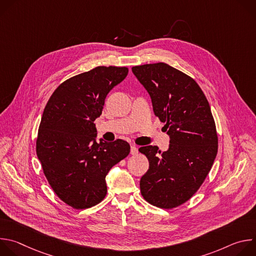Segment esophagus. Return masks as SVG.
<instances>
[{
  "instance_id": "obj_1",
  "label": "esophagus",
  "mask_w": 256,
  "mask_h": 256,
  "mask_svg": "<svg viewBox=\"0 0 256 256\" xmlns=\"http://www.w3.org/2000/svg\"><path fill=\"white\" fill-rule=\"evenodd\" d=\"M130 154L132 155H136L138 154V148H136V144L130 146Z\"/></svg>"
}]
</instances>
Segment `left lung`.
Segmentation results:
<instances>
[{"instance_id": "left-lung-1", "label": "left lung", "mask_w": 256, "mask_h": 256, "mask_svg": "<svg viewBox=\"0 0 256 256\" xmlns=\"http://www.w3.org/2000/svg\"><path fill=\"white\" fill-rule=\"evenodd\" d=\"M132 70L150 94L154 114L170 136L166 152L156 146L138 149L149 160L140 181V194L152 206L174 208L192 198L210 171L218 153L214 120L202 90L184 72L165 62Z\"/></svg>"}]
</instances>
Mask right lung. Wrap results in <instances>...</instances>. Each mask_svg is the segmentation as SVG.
Wrapping results in <instances>:
<instances>
[{
    "label": "right lung",
    "mask_w": 256,
    "mask_h": 256,
    "mask_svg": "<svg viewBox=\"0 0 256 256\" xmlns=\"http://www.w3.org/2000/svg\"><path fill=\"white\" fill-rule=\"evenodd\" d=\"M128 72L126 66H96L62 82L46 105L36 154L54 194L75 210L104 200L107 173L130 154L126 140L97 142L94 124L107 94Z\"/></svg>",
    "instance_id": "1"
}]
</instances>
